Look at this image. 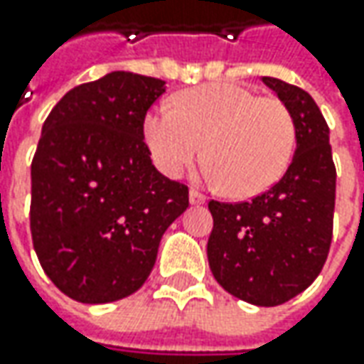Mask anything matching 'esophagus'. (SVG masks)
Listing matches in <instances>:
<instances>
[{"label": "esophagus", "mask_w": 364, "mask_h": 364, "mask_svg": "<svg viewBox=\"0 0 364 364\" xmlns=\"http://www.w3.org/2000/svg\"><path fill=\"white\" fill-rule=\"evenodd\" d=\"M188 198H190V204H204V203H206V196H204V194H200L198 190H190Z\"/></svg>", "instance_id": "1"}]
</instances>
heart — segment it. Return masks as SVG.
<instances>
[{"mask_svg": "<svg viewBox=\"0 0 364 364\" xmlns=\"http://www.w3.org/2000/svg\"><path fill=\"white\" fill-rule=\"evenodd\" d=\"M144 141L170 178L184 174L200 154L204 176L230 184L239 198L257 196L284 176L294 149V117L279 99L257 97L239 82H210L184 91L176 107L158 105L144 117Z\"/></svg>", "mask_w": 364, "mask_h": 364, "instance_id": "1", "label": "heart"}]
</instances>
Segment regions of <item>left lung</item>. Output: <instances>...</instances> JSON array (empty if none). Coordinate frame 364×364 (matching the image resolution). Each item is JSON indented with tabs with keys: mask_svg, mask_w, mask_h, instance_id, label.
Returning <instances> with one entry per match:
<instances>
[{
	"mask_svg": "<svg viewBox=\"0 0 364 364\" xmlns=\"http://www.w3.org/2000/svg\"><path fill=\"white\" fill-rule=\"evenodd\" d=\"M289 109L296 151L277 184L249 203L210 200L208 265L220 286L255 306L296 298L322 272L332 241L336 168L330 129L308 92L263 77Z\"/></svg>",
	"mask_w": 364,
	"mask_h": 364,
	"instance_id": "obj_1",
	"label": "left lung"
}]
</instances>
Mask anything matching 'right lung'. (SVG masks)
<instances>
[{
  "label": "right lung",
  "instance_id": "add662e5",
  "mask_svg": "<svg viewBox=\"0 0 364 364\" xmlns=\"http://www.w3.org/2000/svg\"><path fill=\"white\" fill-rule=\"evenodd\" d=\"M160 78L113 70L64 95L32 160L30 229L52 284L80 304H107L146 284L161 235L188 208V186L151 164L147 109Z\"/></svg>",
  "mask_w": 364,
  "mask_h": 364
}]
</instances>
